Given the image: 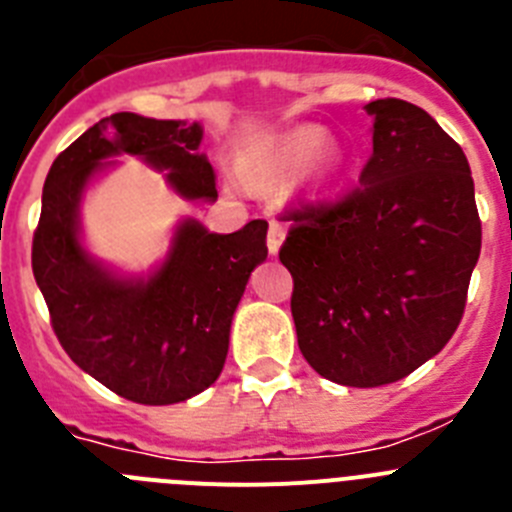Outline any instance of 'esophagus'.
I'll use <instances>...</instances> for the list:
<instances>
[{
	"label": "esophagus",
	"mask_w": 512,
	"mask_h": 512,
	"mask_svg": "<svg viewBox=\"0 0 512 512\" xmlns=\"http://www.w3.org/2000/svg\"><path fill=\"white\" fill-rule=\"evenodd\" d=\"M284 238H287V228H284V223H279V220H271L269 238H266V246H269L271 256H276V253H279Z\"/></svg>",
	"instance_id": "34e87169"
}]
</instances>
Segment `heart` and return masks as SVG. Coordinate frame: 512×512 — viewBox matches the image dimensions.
<instances>
[{"instance_id": "heart-1", "label": "heart", "mask_w": 512, "mask_h": 512, "mask_svg": "<svg viewBox=\"0 0 512 512\" xmlns=\"http://www.w3.org/2000/svg\"><path fill=\"white\" fill-rule=\"evenodd\" d=\"M327 134L322 126L302 124L284 131L279 137L264 144L261 162L274 175H289L312 162L314 167V190L330 192L345 167V152L340 144L325 142Z\"/></svg>"}]
</instances>
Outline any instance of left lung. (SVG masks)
Instances as JSON below:
<instances>
[{
    "mask_svg": "<svg viewBox=\"0 0 512 512\" xmlns=\"http://www.w3.org/2000/svg\"><path fill=\"white\" fill-rule=\"evenodd\" d=\"M365 111L373 154L360 185L284 215L294 225L279 251L304 360L353 388L401 381L447 345L482 246L462 147L401 98Z\"/></svg>",
    "mask_w": 512,
    "mask_h": 512,
    "instance_id": "8db88e82",
    "label": "left lung"
}]
</instances>
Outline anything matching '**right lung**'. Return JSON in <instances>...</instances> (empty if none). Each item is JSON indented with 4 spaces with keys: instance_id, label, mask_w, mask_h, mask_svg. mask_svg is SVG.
Segmentation results:
<instances>
[{
    "instance_id": "obj_1",
    "label": "right lung",
    "mask_w": 512,
    "mask_h": 512,
    "mask_svg": "<svg viewBox=\"0 0 512 512\" xmlns=\"http://www.w3.org/2000/svg\"><path fill=\"white\" fill-rule=\"evenodd\" d=\"M198 121L106 116L83 131L50 167L32 238V274L53 330L75 365L144 406L198 396L223 370L231 322L248 276L266 261V220L236 233H210L182 218L162 264L121 274L83 243L81 203L91 182L131 154L164 172L177 195L218 200L215 172L198 152Z\"/></svg>"
}]
</instances>
